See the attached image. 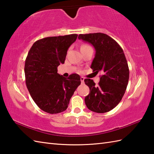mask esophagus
Masks as SVG:
<instances>
[{
  "label": "esophagus",
  "mask_w": 154,
  "mask_h": 154,
  "mask_svg": "<svg viewBox=\"0 0 154 154\" xmlns=\"http://www.w3.org/2000/svg\"><path fill=\"white\" fill-rule=\"evenodd\" d=\"M84 80H85V78H84V77H81V83H84Z\"/></svg>",
  "instance_id": "esophagus-1"
}]
</instances>
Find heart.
Returning a JSON list of instances; mask_svg holds the SVG:
<instances>
[{
  "instance_id": "b5f03b06",
  "label": "heart",
  "mask_w": 154,
  "mask_h": 154,
  "mask_svg": "<svg viewBox=\"0 0 154 154\" xmlns=\"http://www.w3.org/2000/svg\"><path fill=\"white\" fill-rule=\"evenodd\" d=\"M87 47H90V46H89V45H88L84 44V45H81V48H87Z\"/></svg>"
}]
</instances>
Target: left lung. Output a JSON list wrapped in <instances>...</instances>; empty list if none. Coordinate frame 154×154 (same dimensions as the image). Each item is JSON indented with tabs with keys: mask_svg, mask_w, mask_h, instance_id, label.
Listing matches in <instances>:
<instances>
[{
	"mask_svg": "<svg viewBox=\"0 0 154 154\" xmlns=\"http://www.w3.org/2000/svg\"><path fill=\"white\" fill-rule=\"evenodd\" d=\"M78 38L93 45L96 53L91 68L103 73L98 85L92 79L84 80L90 89L85 98L86 106L97 113L109 112L122 100L128 83L129 69L125 55L119 44L105 34H79Z\"/></svg>",
	"mask_w": 154,
	"mask_h": 154,
	"instance_id": "obj_1",
	"label": "left lung"
}]
</instances>
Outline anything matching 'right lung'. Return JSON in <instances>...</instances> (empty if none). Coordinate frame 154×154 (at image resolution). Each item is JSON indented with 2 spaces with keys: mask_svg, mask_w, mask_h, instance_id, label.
<instances>
[{
  "mask_svg": "<svg viewBox=\"0 0 154 154\" xmlns=\"http://www.w3.org/2000/svg\"><path fill=\"white\" fill-rule=\"evenodd\" d=\"M77 34L45 38L34 42L25 61L26 84L38 106L44 112L57 114L67 109L71 97L81 84L79 75L67 79L57 73L70 45Z\"/></svg>",
  "mask_w": 154,
  "mask_h": 154,
  "instance_id": "obj_1",
  "label": "right lung"
}]
</instances>
